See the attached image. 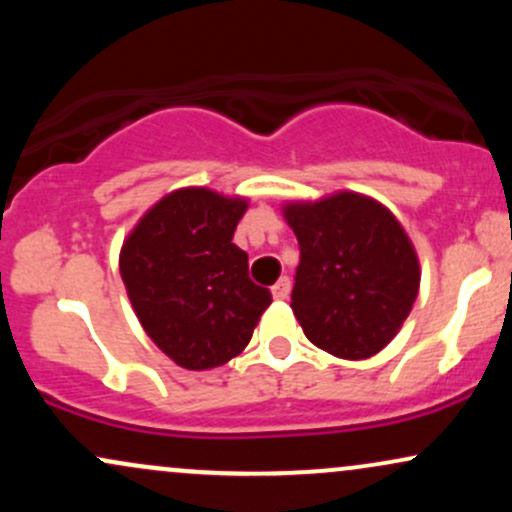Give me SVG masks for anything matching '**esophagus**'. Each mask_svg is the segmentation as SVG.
Listing matches in <instances>:
<instances>
[{"label":"esophagus","instance_id":"obj_1","mask_svg":"<svg viewBox=\"0 0 512 512\" xmlns=\"http://www.w3.org/2000/svg\"><path fill=\"white\" fill-rule=\"evenodd\" d=\"M272 296L276 298V301H286V298L291 296V279L289 276H281L279 281L272 286Z\"/></svg>","mask_w":512,"mask_h":512}]
</instances>
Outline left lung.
I'll use <instances>...</instances> for the list:
<instances>
[{"label":"left lung","instance_id":"obj_1","mask_svg":"<svg viewBox=\"0 0 512 512\" xmlns=\"http://www.w3.org/2000/svg\"><path fill=\"white\" fill-rule=\"evenodd\" d=\"M301 248L291 308L327 354L370 358L385 349L419 293V260L395 216L375 199L339 192L284 207Z\"/></svg>","mask_w":512,"mask_h":512}]
</instances>
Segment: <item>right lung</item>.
<instances>
[{
	"instance_id": "obj_1",
	"label": "right lung",
	"mask_w": 512,
	"mask_h": 512,
	"mask_svg": "<svg viewBox=\"0 0 512 512\" xmlns=\"http://www.w3.org/2000/svg\"><path fill=\"white\" fill-rule=\"evenodd\" d=\"M248 202L185 187L154 204L120 252L139 322L187 370L223 366L245 349L272 293L252 284L233 240Z\"/></svg>"
}]
</instances>
